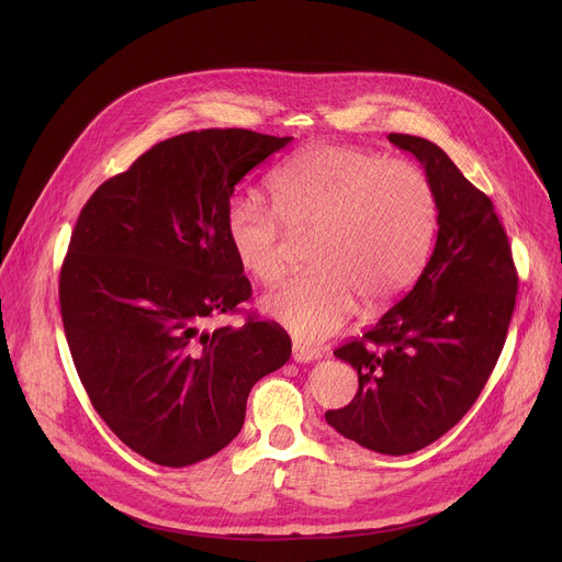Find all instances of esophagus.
I'll return each mask as SVG.
<instances>
[{
    "instance_id": "1",
    "label": "esophagus",
    "mask_w": 562,
    "mask_h": 562,
    "mask_svg": "<svg viewBox=\"0 0 562 562\" xmlns=\"http://www.w3.org/2000/svg\"><path fill=\"white\" fill-rule=\"evenodd\" d=\"M291 358L296 362H316L321 358V350L318 348H310V346H303V344H293L291 348Z\"/></svg>"
}]
</instances>
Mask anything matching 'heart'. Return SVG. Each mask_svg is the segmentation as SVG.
Segmentation results:
<instances>
[{"mask_svg":"<svg viewBox=\"0 0 562 562\" xmlns=\"http://www.w3.org/2000/svg\"><path fill=\"white\" fill-rule=\"evenodd\" d=\"M273 206L234 195L225 212L227 244L261 284L284 278L291 236L310 244L314 273L263 301V312L301 341L337 333L362 299L382 307L419 273L435 229L428 177L401 159L339 145H314L271 175Z\"/></svg>","mask_w":562,"mask_h":562,"instance_id":"heart-1","label":"heart"}]
</instances>
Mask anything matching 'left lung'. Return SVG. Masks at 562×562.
Returning <instances> with one entry per match:
<instances>
[{"label":"left lung","mask_w":562,"mask_h":562,"mask_svg":"<svg viewBox=\"0 0 562 562\" xmlns=\"http://www.w3.org/2000/svg\"><path fill=\"white\" fill-rule=\"evenodd\" d=\"M435 195L437 241L417 284L375 326L335 350L360 390L326 422L360 447L415 453L476 403L506 344L517 271L492 200L428 138L390 134Z\"/></svg>","instance_id":"obj_1"}]
</instances>
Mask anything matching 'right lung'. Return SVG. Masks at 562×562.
I'll return each mask as SVG.
<instances>
[{
    "instance_id": "right-lung-1",
    "label": "right lung",
    "mask_w": 562,
    "mask_h": 562,
    "mask_svg": "<svg viewBox=\"0 0 562 562\" xmlns=\"http://www.w3.org/2000/svg\"><path fill=\"white\" fill-rule=\"evenodd\" d=\"M291 136H172L83 204L58 282L81 385L121 441L164 467L212 458L239 435L255 382L291 356L278 323L210 328L250 299L225 234L236 182Z\"/></svg>"
}]
</instances>
